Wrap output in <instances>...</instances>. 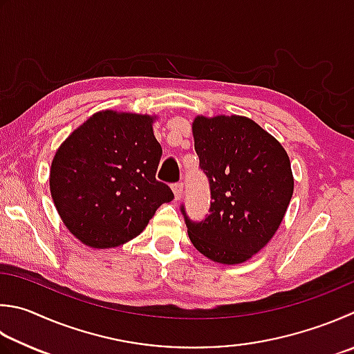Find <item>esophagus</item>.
Wrapping results in <instances>:
<instances>
[{
	"instance_id": "34e87169",
	"label": "esophagus",
	"mask_w": 354,
	"mask_h": 354,
	"mask_svg": "<svg viewBox=\"0 0 354 354\" xmlns=\"http://www.w3.org/2000/svg\"><path fill=\"white\" fill-rule=\"evenodd\" d=\"M172 191H174L176 200H180L183 196V185L182 183H174V185H172Z\"/></svg>"
}]
</instances>
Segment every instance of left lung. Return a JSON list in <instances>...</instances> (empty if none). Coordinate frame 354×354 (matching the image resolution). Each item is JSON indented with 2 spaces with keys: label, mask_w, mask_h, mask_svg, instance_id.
<instances>
[{
  "label": "left lung",
  "mask_w": 354,
  "mask_h": 354,
  "mask_svg": "<svg viewBox=\"0 0 354 354\" xmlns=\"http://www.w3.org/2000/svg\"><path fill=\"white\" fill-rule=\"evenodd\" d=\"M192 136L212 202L202 222L189 220L182 206L188 236L205 257L243 263L270 242L285 217L295 191L290 157L242 115H197Z\"/></svg>",
  "instance_id": "8db88e82"
}]
</instances>
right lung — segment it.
Wrapping results in <instances>:
<instances>
[{
	"mask_svg": "<svg viewBox=\"0 0 354 354\" xmlns=\"http://www.w3.org/2000/svg\"><path fill=\"white\" fill-rule=\"evenodd\" d=\"M156 115L100 111L59 145L50 194L66 228L80 242L108 250L137 237L174 194L156 172L162 146Z\"/></svg>",
	"mask_w": 354,
	"mask_h": 354,
	"instance_id": "obj_1",
	"label": "right lung"
}]
</instances>
